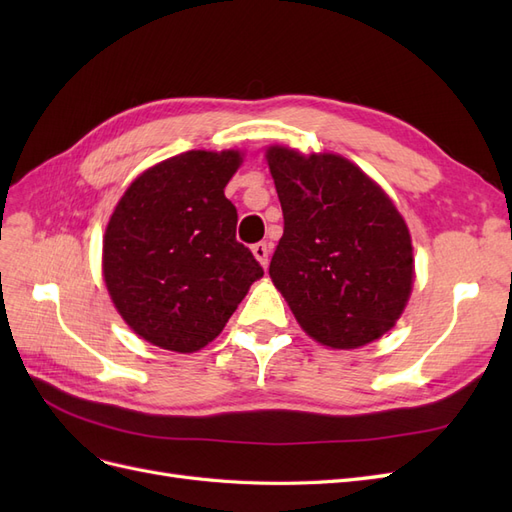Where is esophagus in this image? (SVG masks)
<instances>
[{
	"mask_svg": "<svg viewBox=\"0 0 512 512\" xmlns=\"http://www.w3.org/2000/svg\"><path fill=\"white\" fill-rule=\"evenodd\" d=\"M252 254L256 256V260L260 262L262 267H267V262H269V245L265 241L252 245Z\"/></svg>",
	"mask_w": 512,
	"mask_h": 512,
	"instance_id": "1",
	"label": "esophagus"
}]
</instances>
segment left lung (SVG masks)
Masks as SVG:
<instances>
[{
  "label": "left lung",
  "instance_id": "1",
  "mask_svg": "<svg viewBox=\"0 0 512 512\" xmlns=\"http://www.w3.org/2000/svg\"><path fill=\"white\" fill-rule=\"evenodd\" d=\"M284 213L269 275L316 342L359 348L389 331L414 282L408 226L359 166L335 153L269 147Z\"/></svg>",
  "mask_w": 512,
  "mask_h": 512
}]
</instances>
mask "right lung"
<instances>
[{"label":"right lung","mask_w":512,"mask_h":512,"mask_svg":"<svg viewBox=\"0 0 512 512\" xmlns=\"http://www.w3.org/2000/svg\"><path fill=\"white\" fill-rule=\"evenodd\" d=\"M239 151H185L138 177L104 235V282L128 327L149 344L196 352L222 333L262 277L237 241L224 196Z\"/></svg>","instance_id":"1"}]
</instances>
